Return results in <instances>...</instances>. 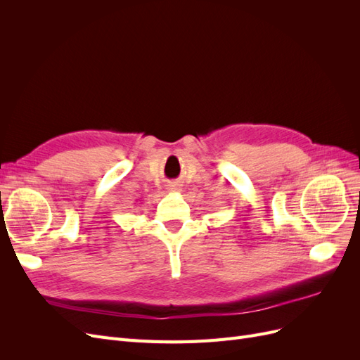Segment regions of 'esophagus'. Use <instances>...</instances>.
<instances>
[{
    "mask_svg": "<svg viewBox=\"0 0 360 360\" xmlns=\"http://www.w3.org/2000/svg\"><path fill=\"white\" fill-rule=\"evenodd\" d=\"M167 189H168V192H181V184L180 183H177V181H171V183H168L167 184Z\"/></svg>",
    "mask_w": 360,
    "mask_h": 360,
    "instance_id": "1",
    "label": "esophagus"
}]
</instances>
